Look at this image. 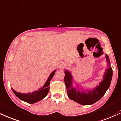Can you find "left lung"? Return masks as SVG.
I'll return each instance as SVG.
<instances>
[{"label":"left lung","mask_w":121,"mask_h":121,"mask_svg":"<svg viewBox=\"0 0 121 121\" xmlns=\"http://www.w3.org/2000/svg\"><path fill=\"white\" fill-rule=\"evenodd\" d=\"M105 57L107 62L108 63V66L103 75V81L100 82L99 84L93 90L85 91L81 87V88L78 87V85L74 87L73 86V78L72 74L69 71L65 70L64 82L69 99L83 105H92L101 99L110 86L113 75L109 58L107 54H105Z\"/></svg>","instance_id":"8db88e82"}]
</instances>
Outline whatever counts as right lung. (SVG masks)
<instances>
[{
  "label": "right lung",
  "mask_w": 121,
  "mask_h": 121,
  "mask_svg": "<svg viewBox=\"0 0 121 121\" xmlns=\"http://www.w3.org/2000/svg\"><path fill=\"white\" fill-rule=\"evenodd\" d=\"M56 72V70L53 71L48 78L47 81L45 83L43 87L39 88L37 91H34L33 92H29L27 94H22V93L17 92L15 90H14L13 88H12V90L15 94V95L20 99V100L22 101H25L29 104H34L40 101L43 99L47 95L48 93L49 90V84H50V81L53 78V75Z\"/></svg>",
  "instance_id": "obj_1"
}]
</instances>
